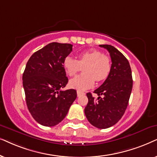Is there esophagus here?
Returning <instances> with one entry per match:
<instances>
[{
  "label": "esophagus",
  "instance_id": "34e87169",
  "mask_svg": "<svg viewBox=\"0 0 157 157\" xmlns=\"http://www.w3.org/2000/svg\"><path fill=\"white\" fill-rule=\"evenodd\" d=\"M84 93H82V92H81V91H79V90H77V96H80V95H84Z\"/></svg>",
  "mask_w": 157,
  "mask_h": 157
}]
</instances>
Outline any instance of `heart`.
I'll use <instances>...</instances> for the list:
<instances>
[{
  "label": "heart",
  "instance_id": "b5f03b06",
  "mask_svg": "<svg viewBox=\"0 0 157 157\" xmlns=\"http://www.w3.org/2000/svg\"><path fill=\"white\" fill-rule=\"evenodd\" d=\"M63 67L69 76H75L83 68L84 74L70 81L72 88L83 91L90 88L95 83L105 80L111 70V61L108 56L96 49H90L78 54V60L67 56L63 61Z\"/></svg>",
  "mask_w": 157,
  "mask_h": 157
}]
</instances>
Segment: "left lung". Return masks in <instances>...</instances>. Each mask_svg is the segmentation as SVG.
I'll return each instance as SVG.
<instances>
[{"label":"left lung","mask_w":157,"mask_h":157,"mask_svg":"<svg viewBox=\"0 0 157 157\" xmlns=\"http://www.w3.org/2000/svg\"><path fill=\"white\" fill-rule=\"evenodd\" d=\"M99 46L110 53L111 70L105 82L94 91L99 96L98 100L90 93H87L88 103L85 114L93 126L103 129L113 126L124 116L132 90L133 80L130 64L124 54L111 45Z\"/></svg>","instance_id":"1"}]
</instances>
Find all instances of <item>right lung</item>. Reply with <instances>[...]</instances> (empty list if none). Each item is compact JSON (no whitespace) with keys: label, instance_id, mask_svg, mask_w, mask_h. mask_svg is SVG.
I'll return each instance as SVG.
<instances>
[{"label":"right lung","instance_id":"right-lung-1","mask_svg":"<svg viewBox=\"0 0 157 157\" xmlns=\"http://www.w3.org/2000/svg\"><path fill=\"white\" fill-rule=\"evenodd\" d=\"M72 51L70 44L52 42L33 53L27 62L22 77L26 105L42 126L59 124L77 98L74 89L61 90L68 82L63 61Z\"/></svg>","mask_w":157,"mask_h":157}]
</instances>
